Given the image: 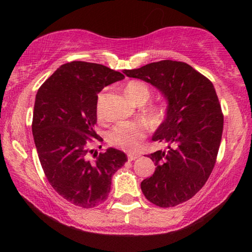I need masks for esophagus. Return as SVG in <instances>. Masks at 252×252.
<instances>
[{"mask_svg": "<svg viewBox=\"0 0 252 252\" xmlns=\"http://www.w3.org/2000/svg\"><path fill=\"white\" fill-rule=\"evenodd\" d=\"M127 157H128V160H135L140 157V155L139 154H134V153H129L128 155H127Z\"/></svg>", "mask_w": 252, "mask_h": 252, "instance_id": "1", "label": "esophagus"}]
</instances>
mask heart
Returning a JSON list of instances; mask_svg holds the SVG:
<instances>
[{
  "mask_svg": "<svg viewBox=\"0 0 252 252\" xmlns=\"http://www.w3.org/2000/svg\"><path fill=\"white\" fill-rule=\"evenodd\" d=\"M126 95L137 104H144L151 97V92L148 86L142 81L132 80L125 85ZM101 95L97 98L96 111L97 115H101L99 109ZM148 117L154 124H158L163 118V110L160 108H150L148 110ZM147 135V128L142 123L137 122H122L118 123L108 134L109 143L113 146L120 147L125 150H136L139 148L141 141Z\"/></svg>",
  "mask_w": 252,
  "mask_h": 252,
  "instance_id": "obj_1",
  "label": "heart"
}]
</instances>
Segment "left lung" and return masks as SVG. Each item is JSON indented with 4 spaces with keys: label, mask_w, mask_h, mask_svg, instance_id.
<instances>
[{
    "label": "left lung",
    "mask_w": 252,
    "mask_h": 252,
    "mask_svg": "<svg viewBox=\"0 0 252 252\" xmlns=\"http://www.w3.org/2000/svg\"><path fill=\"white\" fill-rule=\"evenodd\" d=\"M123 72L153 85L167 101L153 135L166 148L148 156L156 170L141 182L142 192L160 208L181 204L201 190L215 167L223 128L216 89L184 62L165 60Z\"/></svg>",
    "instance_id": "8db88e82"
}]
</instances>
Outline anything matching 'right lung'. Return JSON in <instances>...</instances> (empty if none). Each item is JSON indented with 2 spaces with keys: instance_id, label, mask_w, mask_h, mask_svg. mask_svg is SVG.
Instances as JSON below:
<instances>
[{
  "instance_id": "add662e5",
  "label": "right lung",
  "mask_w": 252,
  "mask_h": 252,
  "mask_svg": "<svg viewBox=\"0 0 252 252\" xmlns=\"http://www.w3.org/2000/svg\"><path fill=\"white\" fill-rule=\"evenodd\" d=\"M125 75L101 64L71 62L61 65L35 96L32 133L44 174L55 190L72 204L91 209L108 198L112 175L127 161L109 148L88 158L97 120V94Z\"/></svg>"
}]
</instances>
